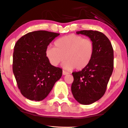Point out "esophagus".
Returning <instances> with one entry per match:
<instances>
[{
    "label": "esophagus",
    "mask_w": 128,
    "mask_h": 128,
    "mask_svg": "<svg viewBox=\"0 0 128 128\" xmlns=\"http://www.w3.org/2000/svg\"><path fill=\"white\" fill-rule=\"evenodd\" d=\"M67 74H68V72H65V71H62V75H66Z\"/></svg>",
    "instance_id": "34e87169"
}]
</instances>
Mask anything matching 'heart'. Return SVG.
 Returning <instances> with one entry per match:
<instances>
[{
    "instance_id": "1",
    "label": "heart",
    "mask_w": 128,
    "mask_h": 128,
    "mask_svg": "<svg viewBox=\"0 0 128 128\" xmlns=\"http://www.w3.org/2000/svg\"><path fill=\"white\" fill-rule=\"evenodd\" d=\"M54 47H48L46 55L52 66L57 67L65 59L64 69H83L92 61L94 44L91 39L74 34L63 36L54 42Z\"/></svg>"
}]
</instances>
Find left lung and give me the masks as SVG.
I'll list each match as a JSON object with an SVG mask.
<instances>
[{
  "label": "left lung",
  "instance_id": "1",
  "mask_svg": "<svg viewBox=\"0 0 128 128\" xmlns=\"http://www.w3.org/2000/svg\"><path fill=\"white\" fill-rule=\"evenodd\" d=\"M77 34L89 37L94 44V53L89 65L72 73L71 86L74 98L81 104L94 103L103 96L114 68V50L109 39L98 31L81 30Z\"/></svg>",
  "mask_w": 128,
  "mask_h": 128
}]
</instances>
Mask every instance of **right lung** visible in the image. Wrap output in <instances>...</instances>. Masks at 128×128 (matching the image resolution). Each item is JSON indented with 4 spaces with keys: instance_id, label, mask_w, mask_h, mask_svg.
Masks as SVG:
<instances>
[{
    "instance_id": "add662e5",
    "label": "right lung",
    "mask_w": 128,
    "mask_h": 128,
    "mask_svg": "<svg viewBox=\"0 0 128 128\" xmlns=\"http://www.w3.org/2000/svg\"><path fill=\"white\" fill-rule=\"evenodd\" d=\"M60 34L47 31L30 32L17 41L14 48L12 72L21 94L30 100L46 98L62 70L49 62L46 51Z\"/></svg>"
}]
</instances>
